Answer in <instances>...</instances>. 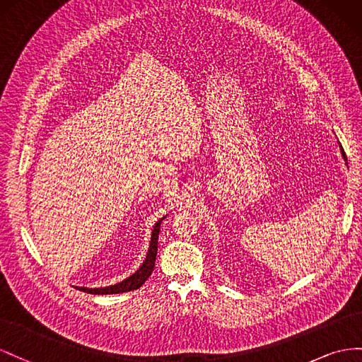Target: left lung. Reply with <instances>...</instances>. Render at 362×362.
Wrapping results in <instances>:
<instances>
[{
  "mask_svg": "<svg viewBox=\"0 0 362 362\" xmlns=\"http://www.w3.org/2000/svg\"><path fill=\"white\" fill-rule=\"evenodd\" d=\"M339 147H341V146H339ZM341 154H343V158H344V160H347V159H346V153H344V150H343V148H341Z\"/></svg>",
  "mask_w": 362,
  "mask_h": 362,
  "instance_id": "obj_1",
  "label": "left lung"
}]
</instances>
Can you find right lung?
I'll return each instance as SVG.
<instances>
[{
	"label": "right lung",
	"instance_id": "right-lung-1",
	"mask_svg": "<svg viewBox=\"0 0 362 362\" xmlns=\"http://www.w3.org/2000/svg\"><path fill=\"white\" fill-rule=\"evenodd\" d=\"M163 218H165V216H163ZM163 218H160L153 227L150 249L147 252L146 261L142 262V265L139 267V270H136L130 277L124 279L122 282H119L117 285H110V286H105V288H85V286H76V288H78L80 291H85V293H89V294H119V293L138 290V288L142 286V284L146 282L147 279L150 277V274L153 273L154 261H156V255H158V240H159L160 223H162Z\"/></svg>",
	"mask_w": 362,
	"mask_h": 362
}]
</instances>
